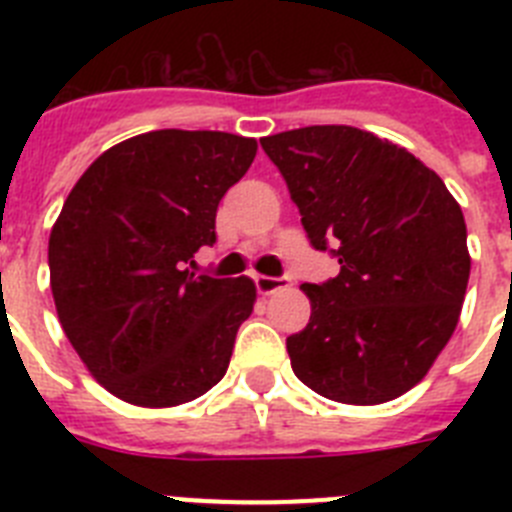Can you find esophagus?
Segmentation results:
<instances>
[{
    "label": "esophagus",
    "mask_w": 512,
    "mask_h": 512,
    "mask_svg": "<svg viewBox=\"0 0 512 512\" xmlns=\"http://www.w3.org/2000/svg\"><path fill=\"white\" fill-rule=\"evenodd\" d=\"M287 284V277H266V274H259V277H256V287H259L261 295H274V292L284 289Z\"/></svg>",
    "instance_id": "esophagus-1"
}]
</instances>
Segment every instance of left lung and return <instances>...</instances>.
<instances>
[{
  "label": "left lung",
  "instance_id": "left-lung-1",
  "mask_svg": "<svg viewBox=\"0 0 512 512\" xmlns=\"http://www.w3.org/2000/svg\"><path fill=\"white\" fill-rule=\"evenodd\" d=\"M310 243H333L336 279L302 284L310 323L287 338L292 372L343 405L413 390L454 336L467 295V223L441 176L351 125L261 138Z\"/></svg>",
  "mask_w": 512,
  "mask_h": 512
}]
</instances>
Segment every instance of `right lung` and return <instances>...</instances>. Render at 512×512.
Returning <instances> with one entry per match:
<instances>
[{
	"label": "right lung",
	"mask_w": 512,
	"mask_h": 512,
	"mask_svg": "<svg viewBox=\"0 0 512 512\" xmlns=\"http://www.w3.org/2000/svg\"><path fill=\"white\" fill-rule=\"evenodd\" d=\"M256 148L220 130H151L104 151L63 202L48 241L58 320L120 400L176 408L228 372L256 284L187 264L215 243L217 205Z\"/></svg>",
	"instance_id": "right-lung-1"
}]
</instances>
